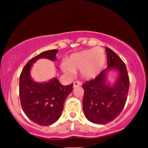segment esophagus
<instances>
[{"instance_id":"1","label":"esophagus","mask_w":148,"mask_h":148,"mask_svg":"<svg viewBox=\"0 0 148 148\" xmlns=\"http://www.w3.org/2000/svg\"><path fill=\"white\" fill-rule=\"evenodd\" d=\"M81 82H79V81H75V82H73V87H74V88H75V87H77V86H81Z\"/></svg>"}]
</instances>
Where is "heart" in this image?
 <instances>
[{
    "mask_svg": "<svg viewBox=\"0 0 148 148\" xmlns=\"http://www.w3.org/2000/svg\"><path fill=\"white\" fill-rule=\"evenodd\" d=\"M104 62L105 54L103 49L96 47L71 55L67 59L66 64H62V68L65 73L70 75L75 70L80 69L84 78L91 79L100 72Z\"/></svg>",
    "mask_w": 148,
    "mask_h": 148,
    "instance_id": "obj_1",
    "label": "heart"
}]
</instances>
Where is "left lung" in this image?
<instances>
[{"instance_id": "1", "label": "left lung", "mask_w": 148, "mask_h": 148, "mask_svg": "<svg viewBox=\"0 0 148 148\" xmlns=\"http://www.w3.org/2000/svg\"><path fill=\"white\" fill-rule=\"evenodd\" d=\"M108 67L95 78L83 84L84 115L90 122L104 125L112 121L120 114L127 101L129 77L127 67L117 54L106 48ZM115 69L120 75L113 86L106 83V72Z\"/></svg>"}]
</instances>
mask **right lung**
Segmentation results:
<instances>
[{"label":"right lung","instance_id":"add662e5","mask_svg":"<svg viewBox=\"0 0 148 148\" xmlns=\"http://www.w3.org/2000/svg\"><path fill=\"white\" fill-rule=\"evenodd\" d=\"M58 50H50L36 56L27 62L19 77V98L21 108L29 119L42 126H48L57 121L62 115L64 104L73 90V84L64 86L56 78L47 83L33 81L30 69L33 63L40 58L54 61Z\"/></svg>","mask_w":148,"mask_h":148}]
</instances>
